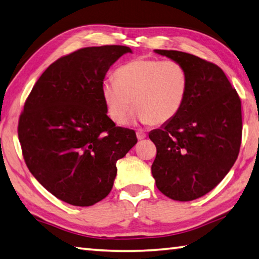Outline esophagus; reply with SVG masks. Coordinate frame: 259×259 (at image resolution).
Wrapping results in <instances>:
<instances>
[{"mask_svg":"<svg viewBox=\"0 0 259 259\" xmlns=\"http://www.w3.org/2000/svg\"><path fill=\"white\" fill-rule=\"evenodd\" d=\"M137 138H138V140H143V139H145L146 138V134L145 133H143V131H137Z\"/></svg>","mask_w":259,"mask_h":259,"instance_id":"esophagus-1","label":"esophagus"}]
</instances>
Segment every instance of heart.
<instances>
[{
	"label": "heart",
	"mask_w": 259,
	"mask_h": 259,
	"mask_svg": "<svg viewBox=\"0 0 259 259\" xmlns=\"http://www.w3.org/2000/svg\"><path fill=\"white\" fill-rule=\"evenodd\" d=\"M187 91L189 75L183 65L144 57L120 66L114 80H104L101 88L106 113L118 125L128 120L131 100L136 120L155 125L169 122L183 108Z\"/></svg>",
	"instance_id": "1"
}]
</instances>
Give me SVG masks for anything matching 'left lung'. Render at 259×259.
Masks as SVG:
<instances>
[{
	"label": "left lung",
	"instance_id": "obj_1",
	"mask_svg": "<svg viewBox=\"0 0 259 259\" xmlns=\"http://www.w3.org/2000/svg\"><path fill=\"white\" fill-rule=\"evenodd\" d=\"M155 53L183 65L189 91L180 113L149 134L157 148L151 173L161 193L192 201L213 190L234 166L241 144V102L219 66L177 50Z\"/></svg>",
	"mask_w": 259,
	"mask_h": 259
}]
</instances>
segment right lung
<instances>
[{
	"label": "right lung",
	"mask_w": 259,
	"mask_h": 259,
	"mask_svg": "<svg viewBox=\"0 0 259 259\" xmlns=\"http://www.w3.org/2000/svg\"><path fill=\"white\" fill-rule=\"evenodd\" d=\"M133 53L125 46L86 47L56 60L25 100L18 136L29 170L57 199L90 206L112 190L116 160L137 144L134 130L106 114L103 79Z\"/></svg>",
	"instance_id": "obj_1"
}]
</instances>
